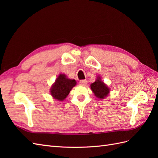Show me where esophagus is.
<instances>
[{
	"label": "esophagus",
	"instance_id": "34e87169",
	"mask_svg": "<svg viewBox=\"0 0 158 158\" xmlns=\"http://www.w3.org/2000/svg\"><path fill=\"white\" fill-rule=\"evenodd\" d=\"M79 83L82 85H85L87 84V80H85V79L81 80V81H79Z\"/></svg>",
	"mask_w": 158,
	"mask_h": 158
}]
</instances>
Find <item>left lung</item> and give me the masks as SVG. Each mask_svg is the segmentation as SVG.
<instances>
[{
	"mask_svg": "<svg viewBox=\"0 0 158 158\" xmlns=\"http://www.w3.org/2000/svg\"><path fill=\"white\" fill-rule=\"evenodd\" d=\"M92 91L94 95L100 99H104L108 96L110 92V89L105 83L101 80V77L98 76L96 81L90 85Z\"/></svg>",
	"mask_w": 158,
	"mask_h": 158,
	"instance_id": "1",
	"label": "left lung"
}]
</instances>
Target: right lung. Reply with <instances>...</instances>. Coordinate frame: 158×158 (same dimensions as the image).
<instances>
[{
  "label": "right lung",
  "instance_id": "right-lung-1",
  "mask_svg": "<svg viewBox=\"0 0 158 158\" xmlns=\"http://www.w3.org/2000/svg\"><path fill=\"white\" fill-rule=\"evenodd\" d=\"M76 84L75 79H69L64 74H60L50 89V93L53 98L61 101L66 98Z\"/></svg>",
  "mask_w": 158,
  "mask_h": 158
}]
</instances>
